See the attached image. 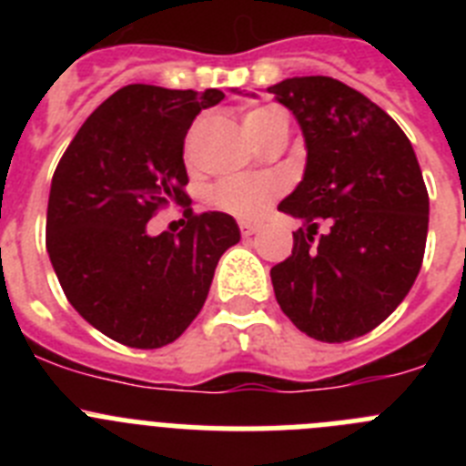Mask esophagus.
Masks as SVG:
<instances>
[{
	"label": "esophagus",
	"mask_w": 466,
	"mask_h": 466,
	"mask_svg": "<svg viewBox=\"0 0 466 466\" xmlns=\"http://www.w3.org/2000/svg\"><path fill=\"white\" fill-rule=\"evenodd\" d=\"M257 230H258V226H257V224H249V221H240V233H242V238L254 236V233H257Z\"/></svg>",
	"instance_id": "34e87169"
}]
</instances>
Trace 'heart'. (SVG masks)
I'll return each instance as SVG.
<instances>
[{"mask_svg": "<svg viewBox=\"0 0 466 466\" xmlns=\"http://www.w3.org/2000/svg\"><path fill=\"white\" fill-rule=\"evenodd\" d=\"M278 121H284V116L273 106H257L247 111L242 118L247 135L254 142ZM278 196L279 182L273 177H226L212 188L209 200L221 212H228L240 219H257Z\"/></svg>", "mask_w": 466, "mask_h": 466, "instance_id": "b5f03b06", "label": "heart"}]
</instances>
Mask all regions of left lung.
Returning <instances> with one entry per match:
<instances>
[{"label":"left lung","instance_id":"obj_1","mask_svg":"<svg viewBox=\"0 0 466 466\" xmlns=\"http://www.w3.org/2000/svg\"><path fill=\"white\" fill-rule=\"evenodd\" d=\"M268 93L294 111L308 147L303 182L279 203L303 228L270 268L275 299L310 339H360L392 315L422 266L430 196L418 158L397 121L343 81L296 76Z\"/></svg>","mask_w":466,"mask_h":466}]
</instances>
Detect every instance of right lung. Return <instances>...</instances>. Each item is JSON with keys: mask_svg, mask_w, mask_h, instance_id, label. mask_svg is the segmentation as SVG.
<instances>
[{"mask_svg": "<svg viewBox=\"0 0 466 466\" xmlns=\"http://www.w3.org/2000/svg\"><path fill=\"white\" fill-rule=\"evenodd\" d=\"M209 88L130 84L86 118L53 172L46 249L65 296L97 331L154 350L187 331L205 306L221 254L240 240L230 214L184 208V228L151 238L147 224L188 200L184 137Z\"/></svg>", "mask_w": 466, "mask_h": 466, "instance_id": "add662e5", "label": "right lung"}]
</instances>
